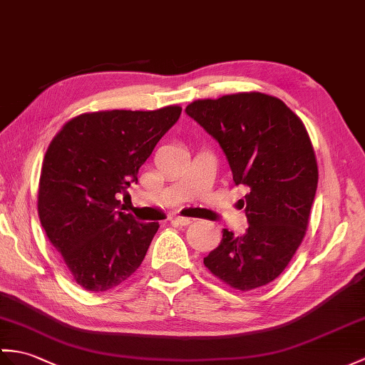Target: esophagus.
<instances>
[{
    "mask_svg": "<svg viewBox=\"0 0 365 365\" xmlns=\"http://www.w3.org/2000/svg\"><path fill=\"white\" fill-rule=\"evenodd\" d=\"M174 221L177 224H180V225H188V224L192 222V219L191 217H185V216H175Z\"/></svg>",
    "mask_w": 365,
    "mask_h": 365,
    "instance_id": "esophagus-1",
    "label": "esophagus"
}]
</instances>
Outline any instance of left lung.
Listing matches in <instances>:
<instances>
[{
  "instance_id": "left-lung-1",
  "label": "left lung",
  "mask_w": 365,
  "mask_h": 365,
  "mask_svg": "<svg viewBox=\"0 0 365 365\" xmlns=\"http://www.w3.org/2000/svg\"><path fill=\"white\" fill-rule=\"evenodd\" d=\"M185 112L219 143L235 185L247 190L240 200L247 230L235 236L224 228L203 264L242 292L274 282L304 238L317 190L307 127L282 99L259 91L197 99Z\"/></svg>"
}]
</instances>
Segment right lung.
I'll use <instances>...</instances> for the list:
<instances>
[{"label": "right lung", "mask_w": 365, "mask_h": 365, "mask_svg": "<svg viewBox=\"0 0 365 365\" xmlns=\"http://www.w3.org/2000/svg\"><path fill=\"white\" fill-rule=\"evenodd\" d=\"M180 113V106L82 113L49 143L38 182L40 222L83 289H112L146 257L160 225L135 221L118 199L129 196L138 169Z\"/></svg>", "instance_id": "right-lung-1"}]
</instances>
